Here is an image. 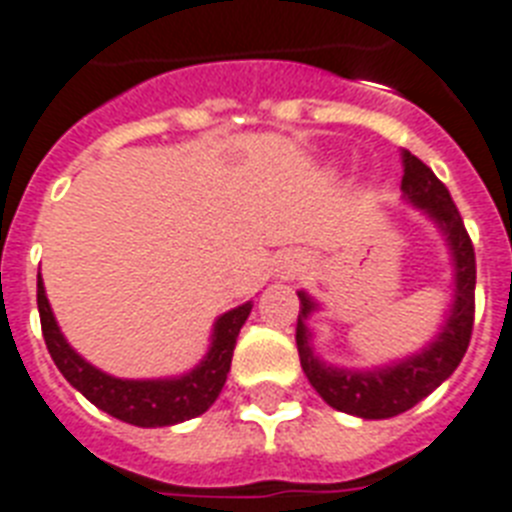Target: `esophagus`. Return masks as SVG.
<instances>
[{
	"mask_svg": "<svg viewBox=\"0 0 512 512\" xmlns=\"http://www.w3.org/2000/svg\"><path fill=\"white\" fill-rule=\"evenodd\" d=\"M294 270H297V265H294V263H284V268H281V273H284V276H292Z\"/></svg>",
	"mask_w": 512,
	"mask_h": 512,
	"instance_id": "obj_1",
	"label": "esophagus"
}]
</instances>
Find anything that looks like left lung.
Instances as JSON below:
<instances>
[{
	"instance_id": "1",
	"label": "left lung",
	"mask_w": 512,
	"mask_h": 512,
	"mask_svg": "<svg viewBox=\"0 0 512 512\" xmlns=\"http://www.w3.org/2000/svg\"><path fill=\"white\" fill-rule=\"evenodd\" d=\"M402 194L410 205L421 207L423 213L434 220L455 260V299L442 331L436 334L429 347L418 355H410L400 363L355 371V368H334L323 363L310 344L307 318L318 310L313 299L305 292H297V350L299 363L307 381L321 394L328 405L339 413H350L368 421L394 418L413 405L429 397L436 386L447 381L463 360L473 331V313H476V255H473L471 236L465 231L463 218L452 202L447 186L434 176V170L410 152H402Z\"/></svg>"
}]
</instances>
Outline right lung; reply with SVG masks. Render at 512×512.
<instances>
[{
  "label": "right lung",
  "mask_w": 512,
  "mask_h": 512,
  "mask_svg": "<svg viewBox=\"0 0 512 512\" xmlns=\"http://www.w3.org/2000/svg\"><path fill=\"white\" fill-rule=\"evenodd\" d=\"M36 302H39L41 334H44L47 350L62 376L68 378V384L78 389L91 405L105 410L107 415L131 423V426H141V429L184 423L205 413L207 407L218 400L228 371H231L236 336L252 310V302H244V305L220 315L215 321L210 350L202 357V363L184 376L128 381V378L102 373L70 347L54 321L41 276L36 281Z\"/></svg>",
  "instance_id": "right-lung-1"
}]
</instances>
